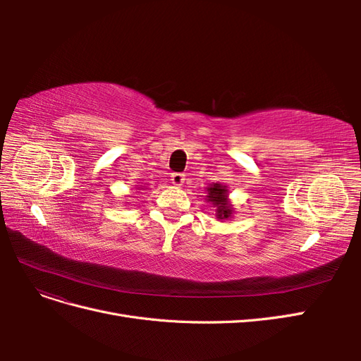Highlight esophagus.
<instances>
[{
	"mask_svg": "<svg viewBox=\"0 0 361 361\" xmlns=\"http://www.w3.org/2000/svg\"><path fill=\"white\" fill-rule=\"evenodd\" d=\"M171 183L176 185V187H180V185L185 182V174L183 173H171Z\"/></svg>",
	"mask_w": 361,
	"mask_h": 361,
	"instance_id": "esophagus-1",
	"label": "esophagus"
}]
</instances>
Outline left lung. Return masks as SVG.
Returning <instances> with one entry per match:
<instances>
[{"mask_svg":"<svg viewBox=\"0 0 361 361\" xmlns=\"http://www.w3.org/2000/svg\"><path fill=\"white\" fill-rule=\"evenodd\" d=\"M207 200L212 202V204L216 207V212H218V218H228L232 214V209L228 207L227 204V190L224 187H221L220 183H214L211 188H207Z\"/></svg>","mask_w":361,"mask_h":361,"instance_id":"1","label":"left lung"}]
</instances>
